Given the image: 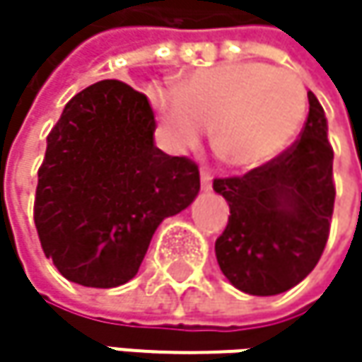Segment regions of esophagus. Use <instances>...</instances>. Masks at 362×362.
Wrapping results in <instances>:
<instances>
[{"mask_svg": "<svg viewBox=\"0 0 362 362\" xmlns=\"http://www.w3.org/2000/svg\"><path fill=\"white\" fill-rule=\"evenodd\" d=\"M201 188L203 190L211 188V172H207V170H201Z\"/></svg>", "mask_w": 362, "mask_h": 362, "instance_id": "esophagus-1", "label": "esophagus"}]
</instances>
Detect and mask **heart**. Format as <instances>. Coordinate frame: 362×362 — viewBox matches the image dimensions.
Wrapping results in <instances>:
<instances>
[{
	"mask_svg": "<svg viewBox=\"0 0 362 362\" xmlns=\"http://www.w3.org/2000/svg\"><path fill=\"white\" fill-rule=\"evenodd\" d=\"M172 144L188 146L211 125L216 153L230 165L255 168L283 153L300 134L308 96L302 79L264 62L203 69L178 90L151 94Z\"/></svg>",
	"mask_w": 362,
	"mask_h": 362,
	"instance_id": "b5f03b06",
	"label": "heart"
}]
</instances>
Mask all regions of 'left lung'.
Masks as SVG:
<instances>
[{"label":"left lung","mask_w":362,"mask_h":362,"mask_svg":"<svg viewBox=\"0 0 362 362\" xmlns=\"http://www.w3.org/2000/svg\"><path fill=\"white\" fill-rule=\"evenodd\" d=\"M308 105L300 138L289 148L243 176L214 180L230 207L216 257L224 276L252 296L296 287L319 264L329 239L333 148L325 110L313 92Z\"/></svg>","instance_id":"8db88e82"}]
</instances>
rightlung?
Segmentation results:
<instances>
[{"mask_svg": "<svg viewBox=\"0 0 362 362\" xmlns=\"http://www.w3.org/2000/svg\"><path fill=\"white\" fill-rule=\"evenodd\" d=\"M144 94L105 79L73 96L47 134L33 218L45 257L83 287L136 276L157 226L197 197L199 168L153 142Z\"/></svg>", "mask_w": 362, "mask_h": 362, "instance_id": "right-lung-1", "label": "right lung"}]
</instances>
